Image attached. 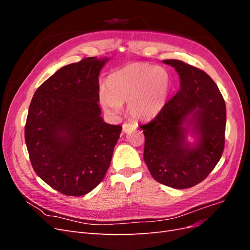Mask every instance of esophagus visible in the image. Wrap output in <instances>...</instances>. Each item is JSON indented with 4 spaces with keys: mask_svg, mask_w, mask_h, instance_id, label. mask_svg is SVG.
I'll return each instance as SVG.
<instances>
[{
    "mask_svg": "<svg viewBox=\"0 0 250 250\" xmlns=\"http://www.w3.org/2000/svg\"><path fill=\"white\" fill-rule=\"evenodd\" d=\"M133 128H135V125H133V124H130V123H124L123 124V131L124 132H128L129 130L133 129Z\"/></svg>",
    "mask_w": 250,
    "mask_h": 250,
    "instance_id": "obj_1",
    "label": "esophagus"
}]
</instances>
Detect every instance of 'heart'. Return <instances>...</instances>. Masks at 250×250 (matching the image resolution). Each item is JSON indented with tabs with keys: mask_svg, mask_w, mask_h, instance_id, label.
<instances>
[{
	"mask_svg": "<svg viewBox=\"0 0 250 250\" xmlns=\"http://www.w3.org/2000/svg\"><path fill=\"white\" fill-rule=\"evenodd\" d=\"M106 89L100 93L105 110L117 115L122 103L128 102L127 109L132 118L150 120L167 102L169 76L162 67L133 63L109 75Z\"/></svg>",
	"mask_w": 250,
	"mask_h": 250,
	"instance_id": "b5f03b06",
	"label": "heart"
}]
</instances>
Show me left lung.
Instances as JSON below:
<instances>
[{
  "instance_id": "left-lung-1",
  "label": "left lung",
  "mask_w": 250,
  "mask_h": 250,
  "mask_svg": "<svg viewBox=\"0 0 250 250\" xmlns=\"http://www.w3.org/2000/svg\"><path fill=\"white\" fill-rule=\"evenodd\" d=\"M175 69L180 88L156 117L141 125L145 135L144 161L152 177L174 188H188L201 183L220 161L224 150L226 107L214 80L198 67L181 60L167 59ZM194 126L198 146L185 141L188 127Z\"/></svg>"
}]
</instances>
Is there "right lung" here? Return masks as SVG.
<instances>
[{
    "label": "right lung",
    "mask_w": 250,
    "mask_h": 250,
    "mask_svg": "<svg viewBox=\"0 0 250 250\" xmlns=\"http://www.w3.org/2000/svg\"><path fill=\"white\" fill-rule=\"evenodd\" d=\"M106 60L85 57L62 67L30 103V162L44 183L66 196L85 195L101 183L122 131L100 117L99 73Z\"/></svg>",
    "instance_id": "obj_1"
}]
</instances>
